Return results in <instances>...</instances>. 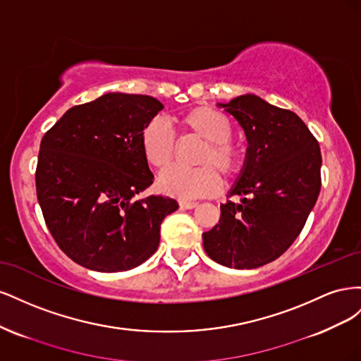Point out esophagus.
<instances>
[{
	"mask_svg": "<svg viewBox=\"0 0 361 361\" xmlns=\"http://www.w3.org/2000/svg\"><path fill=\"white\" fill-rule=\"evenodd\" d=\"M179 206L182 207V209H194V207L197 206V203H195V202H187V200H180V202H179Z\"/></svg>",
	"mask_w": 361,
	"mask_h": 361,
	"instance_id": "esophagus-1",
	"label": "esophagus"
}]
</instances>
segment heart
Returning a JSON list of instances; mask_svg holds the SVG:
<instances>
[{"label": "heart", "mask_w": 361, "mask_h": 361, "mask_svg": "<svg viewBox=\"0 0 361 361\" xmlns=\"http://www.w3.org/2000/svg\"><path fill=\"white\" fill-rule=\"evenodd\" d=\"M185 134L203 140L195 162L200 167H171L162 171L158 187L164 194L178 199H197L216 192L221 187V176L232 179L241 171L243 150L232 141L233 128L228 117L211 106H195L178 118ZM141 154L155 169H166L174 157V137L161 117L150 118L138 137Z\"/></svg>", "instance_id": "heart-1"}]
</instances>
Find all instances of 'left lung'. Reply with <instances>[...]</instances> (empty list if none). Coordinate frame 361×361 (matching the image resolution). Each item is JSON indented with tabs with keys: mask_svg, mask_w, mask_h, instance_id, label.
I'll use <instances>...</instances> for the list:
<instances>
[{
	"mask_svg": "<svg viewBox=\"0 0 361 361\" xmlns=\"http://www.w3.org/2000/svg\"><path fill=\"white\" fill-rule=\"evenodd\" d=\"M244 129V166L220 206V221L203 233L212 260L255 269L280 257L297 239L321 191V149L302 120L256 94L216 104Z\"/></svg>",
	"mask_w": 361,
	"mask_h": 361,
	"instance_id": "1",
	"label": "left lung"
}]
</instances>
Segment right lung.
I'll return each mask as SVG.
<instances>
[{
    "mask_svg": "<svg viewBox=\"0 0 361 361\" xmlns=\"http://www.w3.org/2000/svg\"><path fill=\"white\" fill-rule=\"evenodd\" d=\"M162 108L152 96L105 93L72 106L43 135L37 200L52 238L78 265L128 271L158 250L161 223L179 204L138 199L154 183L138 137Z\"/></svg>",
    "mask_w": 361,
    "mask_h": 361,
    "instance_id": "1",
    "label": "right lung"
}]
</instances>
